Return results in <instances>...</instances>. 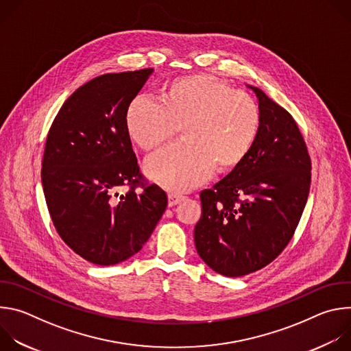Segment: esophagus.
Returning <instances> with one entry per match:
<instances>
[{
  "instance_id": "esophagus-1",
  "label": "esophagus",
  "mask_w": 351,
  "mask_h": 351,
  "mask_svg": "<svg viewBox=\"0 0 351 351\" xmlns=\"http://www.w3.org/2000/svg\"><path fill=\"white\" fill-rule=\"evenodd\" d=\"M182 199H183V195L176 194V193H169V194H168V206H169V207H173V206L179 204V203L182 202Z\"/></svg>"
}]
</instances>
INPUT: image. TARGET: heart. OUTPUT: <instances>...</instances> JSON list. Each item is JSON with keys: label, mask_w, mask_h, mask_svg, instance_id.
Listing matches in <instances>:
<instances>
[{"label": "heart", "mask_w": 351, "mask_h": 351, "mask_svg": "<svg viewBox=\"0 0 351 351\" xmlns=\"http://www.w3.org/2000/svg\"><path fill=\"white\" fill-rule=\"evenodd\" d=\"M256 99L206 73L171 80L161 101L136 97L126 111L130 138L144 152L171 141L182 128L183 143L147 160L148 178L173 191L190 190L215 169L229 172L252 152L260 130Z\"/></svg>", "instance_id": "1"}]
</instances>
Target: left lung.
I'll use <instances>...</instances> for the list:
<instances>
[{"label": "left lung", "mask_w": 351, "mask_h": 351, "mask_svg": "<svg viewBox=\"0 0 351 351\" xmlns=\"http://www.w3.org/2000/svg\"><path fill=\"white\" fill-rule=\"evenodd\" d=\"M261 130L247 158L199 193L194 228L198 256L223 276H244L272 263L291 240L304 211L311 160L293 117L258 87Z\"/></svg>", "instance_id": "obj_1"}]
</instances>
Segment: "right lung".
Segmentation results:
<instances>
[{
    "label": "right lung",
    "mask_w": 351,
    "mask_h": 351,
    "mask_svg": "<svg viewBox=\"0 0 351 351\" xmlns=\"http://www.w3.org/2000/svg\"><path fill=\"white\" fill-rule=\"evenodd\" d=\"M152 73L94 77L66 99L47 134L41 182L48 213L61 239L95 265L140 252L168 206L160 186L144 183L126 129L128 107Z\"/></svg>",
    "instance_id": "right-lung-1"
}]
</instances>
